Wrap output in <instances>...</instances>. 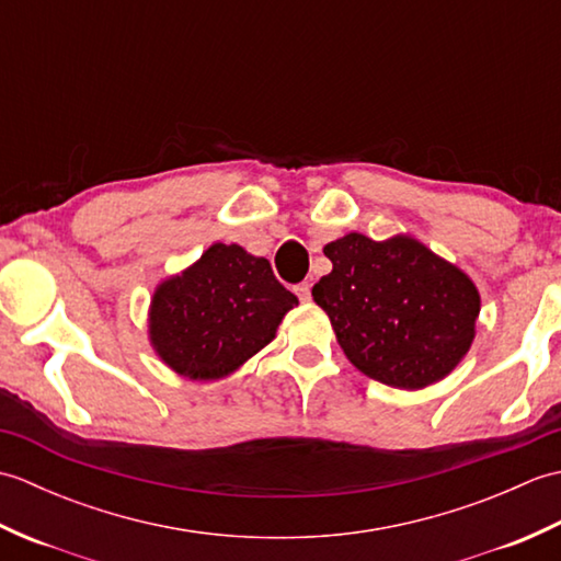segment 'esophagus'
Masks as SVG:
<instances>
[{"label":"esophagus","instance_id":"34e87169","mask_svg":"<svg viewBox=\"0 0 561 561\" xmlns=\"http://www.w3.org/2000/svg\"><path fill=\"white\" fill-rule=\"evenodd\" d=\"M294 291H296V294H299V299H301V301H308V299H311V284H308V282H301V284H296V287H294Z\"/></svg>","mask_w":561,"mask_h":561}]
</instances>
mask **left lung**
Masks as SVG:
<instances>
[{
	"mask_svg": "<svg viewBox=\"0 0 561 561\" xmlns=\"http://www.w3.org/2000/svg\"><path fill=\"white\" fill-rule=\"evenodd\" d=\"M332 272L313 287L340 347L368 378L404 390L453 371L474 337L480 294L414 238L350 233L325 245Z\"/></svg>",
	"mask_w": 561,
	"mask_h": 561,
	"instance_id": "1",
	"label": "left lung"
}]
</instances>
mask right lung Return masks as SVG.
I'll return each instance as SVG.
<instances>
[{"instance_id":"add662e5","label":"right lung","mask_w":561,"mask_h":561,"mask_svg":"<svg viewBox=\"0 0 561 561\" xmlns=\"http://www.w3.org/2000/svg\"><path fill=\"white\" fill-rule=\"evenodd\" d=\"M299 299L274 277L265 257L214 243L151 301V342L173 371L193 380L231 374L272 342Z\"/></svg>"}]
</instances>
